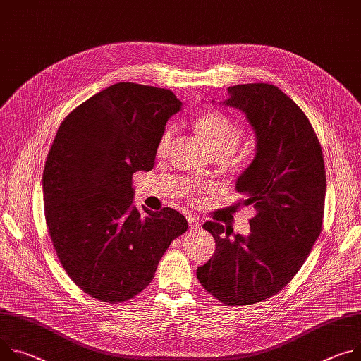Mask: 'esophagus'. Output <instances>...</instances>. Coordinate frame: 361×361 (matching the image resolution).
Listing matches in <instances>:
<instances>
[{"instance_id":"34e87169","label":"esophagus","mask_w":361,"mask_h":361,"mask_svg":"<svg viewBox=\"0 0 361 361\" xmlns=\"http://www.w3.org/2000/svg\"><path fill=\"white\" fill-rule=\"evenodd\" d=\"M187 221H188V226H190L191 231H199L200 226H202V221H200V219H199L197 216L190 214V216L187 217Z\"/></svg>"}]
</instances>
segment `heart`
Here are the masks:
<instances>
[{
    "label": "heart",
    "mask_w": 361,
    "mask_h": 361,
    "mask_svg": "<svg viewBox=\"0 0 361 361\" xmlns=\"http://www.w3.org/2000/svg\"><path fill=\"white\" fill-rule=\"evenodd\" d=\"M194 129L213 154H231L236 149L242 128L232 118L221 112H207L194 121ZM174 138V126H169L159 137L157 154L166 155Z\"/></svg>",
    "instance_id": "heart-1"
}]
</instances>
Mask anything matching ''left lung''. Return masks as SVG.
Segmentation results:
<instances>
[{
    "instance_id": "1",
    "label": "left lung",
    "mask_w": 361,
    "mask_h": 361,
    "mask_svg": "<svg viewBox=\"0 0 361 361\" xmlns=\"http://www.w3.org/2000/svg\"><path fill=\"white\" fill-rule=\"evenodd\" d=\"M227 93L221 106L245 114L255 133V158L236 180L238 206L253 207L255 217L247 236L231 238L233 231L217 221L203 224L216 252L197 278L233 307L274 297L300 271L321 233L326 183L318 138L289 96L268 83L235 85Z\"/></svg>"
}]
</instances>
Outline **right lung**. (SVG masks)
Segmentation results:
<instances>
[{"instance_id": "right-lung-1", "label": "right lung", "mask_w": 361, "mask_h": 361, "mask_svg": "<svg viewBox=\"0 0 361 361\" xmlns=\"http://www.w3.org/2000/svg\"><path fill=\"white\" fill-rule=\"evenodd\" d=\"M169 89L115 83L64 119L43 173L44 214L64 271L92 298L116 304L152 281L188 223L177 210L134 206L133 174L151 171L167 121Z\"/></svg>"}]
</instances>
